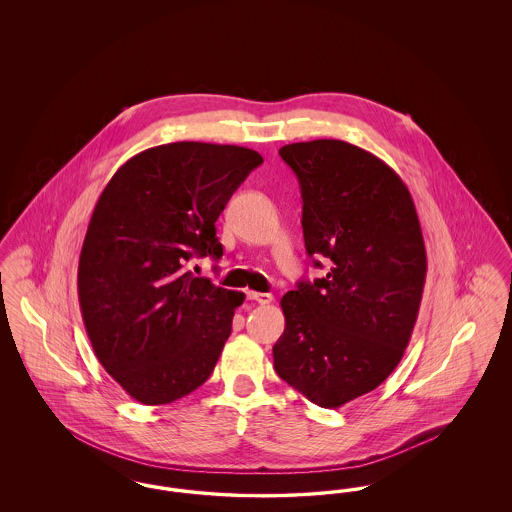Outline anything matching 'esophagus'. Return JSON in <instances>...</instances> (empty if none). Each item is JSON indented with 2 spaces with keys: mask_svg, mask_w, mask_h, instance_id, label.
I'll list each match as a JSON object with an SVG mask.
<instances>
[{
  "mask_svg": "<svg viewBox=\"0 0 512 512\" xmlns=\"http://www.w3.org/2000/svg\"><path fill=\"white\" fill-rule=\"evenodd\" d=\"M245 295H247V299L257 301V303H261V305H268V303L272 301V295H270V293L251 292V290H249Z\"/></svg>",
  "mask_w": 512,
  "mask_h": 512,
  "instance_id": "1",
  "label": "esophagus"
}]
</instances>
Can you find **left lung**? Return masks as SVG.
Listing matches in <instances>:
<instances>
[{"instance_id": "8db88e82", "label": "left lung", "mask_w": 512, "mask_h": 512, "mask_svg": "<svg viewBox=\"0 0 512 512\" xmlns=\"http://www.w3.org/2000/svg\"><path fill=\"white\" fill-rule=\"evenodd\" d=\"M280 157L301 186L305 249L330 268L282 297L274 370L311 403L338 409L376 390L409 345L426 280L422 230L403 180L365 149L313 140Z\"/></svg>"}]
</instances>
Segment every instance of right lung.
<instances>
[{
	"instance_id": "add662e5",
	"label": "right lung",
	"mask_w": 512,
	"mask_h": 512,
	"mask_svg": "<svg viewBox=\"0 0 512 512\" xmlns=\"http://www.w3.org/2000/svg\"><path fill=\"white\" fill-rule=\"evenodd\" d=\"M263 157L176 142L128 159L99 195L78 261V301L103 368L144 405L197 390L232 332L242 292L188 270L222 257L215 222Z\"/></svg>"
}]
</instances>
